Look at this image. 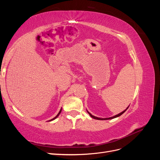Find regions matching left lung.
Masks as SVG:
<instances>
[{"instance_id": "1", "label": "left lung", "mask_w": 160, "mask_h": 160, "mask_svg": "<svg viewBox=\"0 0 160 160\" xmlns=\"http://www.w3.org/2000/svg\"><path fill=\"white\" fill-rule=\"evenodd\" d=\"M129 108V107H128ZM128 108L125 109V110H124L123 111H122V113H119L118 115H115V116H113V117H111V118H97V117H95V116H93V115H92L89 111H88V113L89 114V115L91 116V117L92 118H93V119H98V120H107V119H113V118H118V117H119V116H120L121 115H122L125 111H126L128 109Z\"/></svg>"}]
</instances>
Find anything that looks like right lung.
I'll list each match as a JSON object with an SVG mask.
<instances>
[{
  "label": "right lung",
  "mask_w": 160,
  "mask_h": 160,
  "mask_svg": "<svg viewBox=\"0 0 160 160\" xmlns=\"http://www.w3.org/2000/svg\"><path fill=\"white\" fill-rule=\"evenodd\" d=\"M61 110L59 111V113H58V114H57V115L56 116V117H55L54 118H53V119H51V120H49V121H52V120H53V119H55V118H57L58 117V116H59V114L61 113Z\"/></svg>",
  "instance_id": "obj_1"
}]
</instances>
